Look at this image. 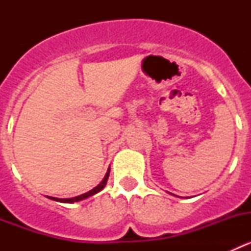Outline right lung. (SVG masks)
I'll list each match as a JSON object with an SVG mask.
<instances>
[{
  "label": "right lung",
  "instance_id": "obj_1",
  "mask_svg": "<svg viewBox=\"0 0 251 251\" xmlns=\"http://www.w3.org/2000/svg\"><path fill=\"white\" fill-rule=\"evenodd\" d=\"M109 172L110 170H108V172H106L105 177L103 178V181H101L100 183H99L97 187H94L92 190V191L86 192V194H83L80 195V196H76V197H73V199H56V197H49V199H51V200H55V201H60V202H65V203H72V202H77V201L80 200H84V199H86V197L89 196H93V195L98 194L99 191H101L104 188V186L106 185V181H108V177H109Z\"/></svg>",
  "mask_w": 251,
  "mask_h": 251
}]
</instances>
